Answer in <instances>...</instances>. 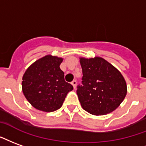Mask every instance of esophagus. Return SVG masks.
Segmentation results:
<instances>
[{
    "instance_id": "34e87169",
    "label": "esophagus",
    "mask_w": 146,
    "mask_h": 146,
    "mask_svg": "<svg viewBox=\"0 0 146 146\" xmlns=\"http://www.w3.org/2000/svg\"><path fill=\"white\" fill-rule=\"evenodd\" d=\"M71 84H72V85H73V88H74V89H76V84H77V82H76V80H73V81H72V83H71Z\"/></svg>"
}]
</instances>
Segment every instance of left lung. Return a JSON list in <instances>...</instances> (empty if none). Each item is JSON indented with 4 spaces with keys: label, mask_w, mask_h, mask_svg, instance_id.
Returning a JSON list of instances; mask_svg holds the SVG:
<instances>
[{
    "label": "left lung",
    "mask_w": 146,
    "mask_h": 146,
    "mask_svg": "<svg viewBox=\"0 0 146 146\" xmlns=\"http://www.w3.org/2000/svg\"><path fill=\"white\" fill-rule=\"evenodd\" d=\"M82 85L76 94L82 108L94 115L111 113L119 106L127 94L121 73L101 57L80 58Z\"/></svg>",
    "instance_id": "left-lung-1"
}]
</instances>
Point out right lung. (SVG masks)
<instances>
[{"instance_id":"right-lung-1","label":"right lung","mask_w":146,"mask_h":146,"mask_svg":"<svg viewBox=\"0 0 146 146\" xmlns=\"http://www.w3.org/2000/svg\"><path fill=\"white\" fill-rule=\"evenodd\" d=\"M62 58L47 55L29 66L22 77V91L35 108L46 112L59 109L73 86L65 81Z\"/></svg>"}]
</instances>
